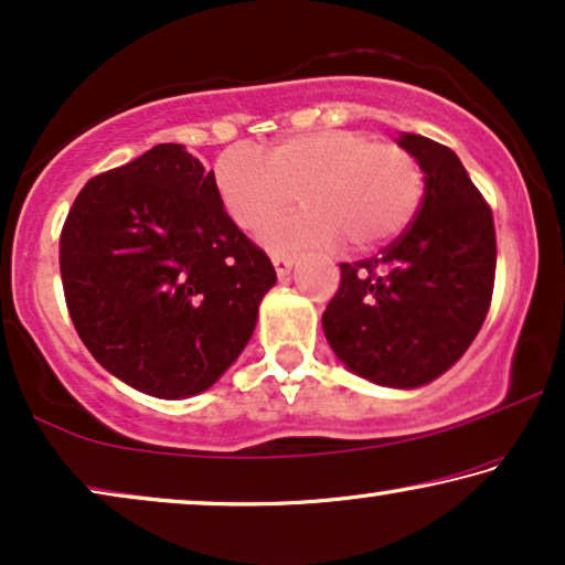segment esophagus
Instances as JSON below:
<instances>
[{
	"instance_id": "1",
	"label": "esophagus",
	"mask_w": 565,
	"mask_h": 565,
	"mask_svg": "<svg viewBox=\"0 0 565 565\" xmlns=\"http://www.w3.org/2000/svg\"><path fill=\"white\" fill-rule=\"evenodd\" d=\"M292 262H296V257H290V254H280V252H273V265H275V273L285 277L290 273Z\"/></svg>"
}]
</instances>
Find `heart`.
Masks as SVG:
<instances>
[{
	"label": "heart",
	"instance_id": "1",
	"mask_svg": "<svg viewBox=\"0 0 565 565\" xmlns=\"http://www.w3.org/2000/svg\"><path fill=\"white\" fill-rule=\"evenodd\" d=\"M215 188L238 228H257L298 200L303 211L269 221V246L334 244L375 249L404 234L424 195L419 161L362 130H313L282 138L267 161L228 149L215 161Z\"/></svg>",
	"mask_w": 565,
	"mask_h": 565
}]
</instances>
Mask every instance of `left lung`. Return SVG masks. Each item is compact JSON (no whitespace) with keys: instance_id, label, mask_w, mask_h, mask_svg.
<instances>
[{"instance_id":"1","label":"left lung","mask_w":565,"mask_h":565,"mask_svg":"<svg viewBox=\"0 0 565 565\" xmlns=\"http://www.w3.org/2000/svg\"><path fill=\"white\" fill-rule=\"evenodd\" d=\"M419 161L416 218L377 257L347 265L321 316L331 350L352 373L388 388H419L450 370L483 327L497 273V231L452 149L398 138Z\"/></svg>"}]
</instances>
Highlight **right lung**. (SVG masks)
<instances>
[{
	"instance_id": "right-lung-1",
	"label": "right lung",
	"mask_w": 565,
	"mask_h": 565,
	"mask_svg": "<svg viewBox=\"0 0 565 565\" xmlns=\"http://www.w3.org/2000/svg\"><path fill=\"white\" fill-rule=\"evenodd\" d=\"M61 280L84 347L157 398L211 388L249 342L273 262L228 218L182 143L84 184L61 228Z\"/></svg>"
}]
</instances>
